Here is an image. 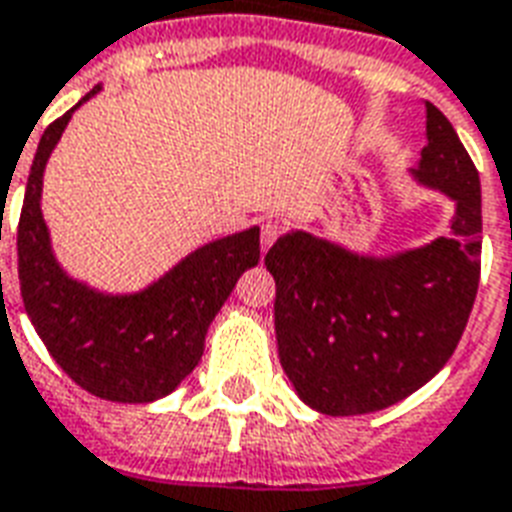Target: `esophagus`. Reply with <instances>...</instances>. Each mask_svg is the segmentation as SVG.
Returning <instances> with one entry per match:
<instances>
[{"mask_svg":"<svg viewBox=\"0 0 512 512\" xmlns=\"http://www.w3.org/2000/svg\"><path fill=\"white\" fill-rule=\"evenodd\" d=\"M282 230H284V225L279 220H265L263 222V228H260V247H263V252H265V249H271L273 241L282 236Z\"/></svg>","mask_w":512,"mask_h":512,"instance_id":"1","label":"esophagus"}]
</instances>
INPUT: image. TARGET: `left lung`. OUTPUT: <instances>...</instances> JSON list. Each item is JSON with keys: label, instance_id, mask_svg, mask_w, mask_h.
I'll list each match as a JSON object with an SVG mask.
<instances>
[{"label": "left lung", "instance_id": "1", "mask_svg": "<svg viewBox=\"0 0 512 512\" xmlns=\"http://www.w3.org/2000/svg\"><path fill=\"white\" fill-rule=\"evenodd\" d=\"M411 174L456 204L451 236L392 257L354 255L292 230L265 268L276 282L279 360L314 411L357 416L400 403L454 354L481 279V179L454 126L427 101Z\"/></svg>", "mask_w": 512, "mask_h": 512}]
</instances>
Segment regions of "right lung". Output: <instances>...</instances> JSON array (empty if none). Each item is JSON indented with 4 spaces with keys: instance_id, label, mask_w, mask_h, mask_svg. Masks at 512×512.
I'll return each mask as SVG.
<instances>
[{
    "instance_id": "obj_1",
    "label": "right lung",
    "mask_w": 512,
    "mask_h": 512,
    "mask_svg": "<svg viewBox=\"0 0 512 512\" xmlns=\"http://www.w3.org/2000/svg\"><path fill=\"white\" fill-rule=\"evenodd\" d=\"M99 91L96 85L83 101ZM77 107L45 128L31 163L18 222L23 306L50 357L74 384L112 403H152L174 392L198 365L212 319L241 273L260 260V228L195 249L134 295H104L66 276L50 249L39 195L45 163Z\"/></svg>"
}]
</instances>
